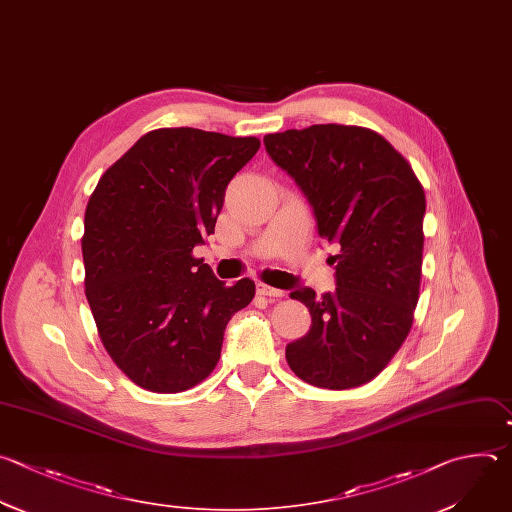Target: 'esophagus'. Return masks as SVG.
Instances as JSON below:
<instances>
[{
  "label": "esophagus",
  "mask_w": 512,
  "mask_h": 512,
  "mask_svg": "<svg viewBox=\"0 0 512 512\" xmlns=\"http://www.w3.org/2000/svg\"><path fill=\"white\" fill-rule=\"evenodd\" d=\"M257 293H259V295H265V297H283V295H285V291H281V289H275V287H271V285H265V283L257 285Z\"/></svg>",
  "instance_id": "esophagus-1"
}]
</instances>
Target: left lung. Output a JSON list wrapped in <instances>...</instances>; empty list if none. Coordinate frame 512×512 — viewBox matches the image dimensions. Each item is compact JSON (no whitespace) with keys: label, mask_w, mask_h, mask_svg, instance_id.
<instances>
[{"label":"left lung","mask_w":512,"mask_h":512,"mask_svg":"<svg viewBox=\"0 0 512 512\" xmlns=\"http://www.w3.org/2000/svg\"><path fill=\"white\" fill-rule=\"evenodd\" d=\"M269 156L309 199L319 235L339 243L337 287L297 289L311 329L285 348L303 382L348 390L372 382L414 321L422 279L424 187L410 162L376 130L313 124L265 134Z\"/></svg>","instance_id":"1"}]
</instances>
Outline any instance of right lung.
I'll return each mask as SVG.
<instances>
[{
	"label": "right lung",
	"mask_w": 512,
	"mask_h": 512,
	"mask_svg": "<svg viewBox=\"0 0 512 512\" xmlns=\"http://www.w3.org/2000/svg\"><path fill=\"white\" fill-rule=\"evenodd\" d=\"M255 136L156 128L100 177L84 215V291L100 342L136 386L177 394L221 358L229 319L255 297L193 255L215 233L225 189L259 150Z\"/></svg>",
	"instance_id": "1"
}]
</instances>
